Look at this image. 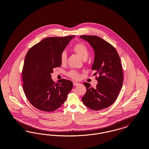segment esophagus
Masks as SVG:
<instances>
[{
	"label": "esophagus",
	"mask_w": 149,
	"mask_h": 149,
	"mask_svg": "<svg viewBox=\"0 0 149 149\" xmlns=\"http://www.w3.org/2000/svg\"><path fill=\"white\" fill-rule=\"evenodd\" d=\"M73 85H74V86H77V85H80V83H76V82H73Z\"/></svg>",
	"instance_id": "esophagus-1"
}]
</instances>
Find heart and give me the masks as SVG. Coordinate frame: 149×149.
Returning a JSON list of instances; mask_svg holds the SVG:
<instances>
[{
    "label": "heart",
    "mask_w": 149,
    "mask_h": 149,
    "mask_svg": "<svg viewBox=\"0 0 149 149\" xmlns=\"http://www.w3.org/2000/svg\"><path fill=\"white\" fill-rule=\"evenodd\" d=\"M73 51L78 55V56L82 58L85 60L89 55V49L87 46L83 43H78L75 44L73 47ZM67 61V54L65 51H63L60 55V63L62 65H65ZM67 75L72 79L78 80L80 78V74L77 71L70 70L67 73Z\"/></svg>",
    "instance_id": "1"
}]
</instances>
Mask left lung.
<instances>
[{"label":"left lung","mask_w":149,"mask_h":149,"mask_svg":"<svg viewBox=\"0 0 149 149\" xmlns=\"http://www.w3.org/2000/svg\"><path fill=\"white\" fill-rule=\"evenodd\" d=\"M80 38L92 46L95 56L92 69L98 81L96 88L84 83L86 92L82 101L89 108L98 111L111 106L117 99L123 84L120 57L113 46L96 36L82 35Z\"/></svg>","instance_id":"1"}]
</instances>
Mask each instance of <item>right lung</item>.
Returning <instances> with one entry per match:
<instances>
[{"label":"right lung","instance_id":"obj_1","mask_svg":"<svg viewBox=\"0 0 149 149\" xmlns=\"http://www.w3.org/2000/svg\"><path fill=\"white\" fill-rule=\"evenodd\" d=\"M75 36L44 38L27 52L22 69L23 89L31 104L41 111L52 112L64 103L73 84L51 79L53 69L61 66L60 55Z\"/></svg>","mask_w":149,"mask_h":149}]
</instances>
